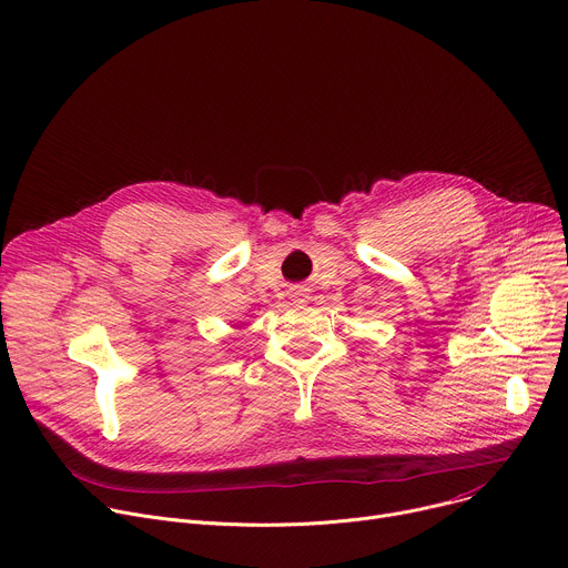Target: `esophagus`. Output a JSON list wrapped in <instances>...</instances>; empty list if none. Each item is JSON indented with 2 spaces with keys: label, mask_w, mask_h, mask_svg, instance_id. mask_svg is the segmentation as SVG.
<instances>
[{
  "label": "esophagus",
  "mask_w": 568,
  "mask_h": 568,
  "mask_svg": "<svg viewBox=\"0 0 568 568\" xmlns=\"http://www.w3.org/2000/svg\"><path fill=\"white\" fill-rule=\"evenodd\" d=\"M292 296H294L296 304H304V301H306V292H304V290H294Z\"/></svg>",
  "instance_id": "1"
}]
</instances>
